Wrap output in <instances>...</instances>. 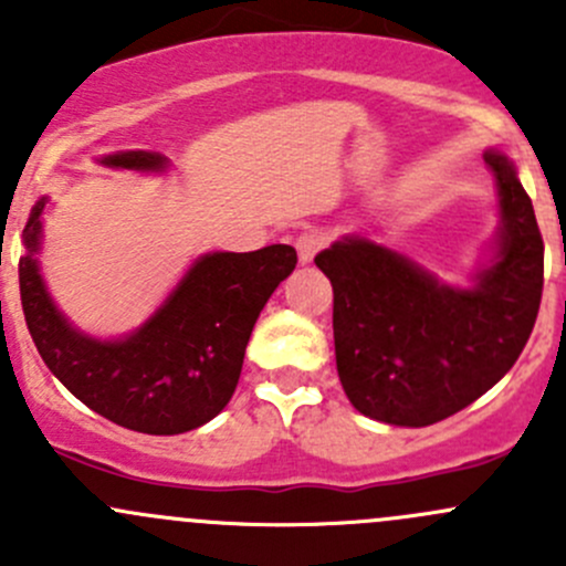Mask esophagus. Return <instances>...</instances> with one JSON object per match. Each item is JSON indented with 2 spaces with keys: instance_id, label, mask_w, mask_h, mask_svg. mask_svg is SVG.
Segmentation results:
<instances>
[{
  "instance_id": "esophagus-1",
  "label": "esophagus",
  "mask_w": 566,
  "mask_h": 566,
  "mask_svg": "<svg viewBox=\"0 0 566 566\" xmlns=\"http://www.w3.org/2000/svg\"><path fill=\"white\" fill-rule=\"evenodd\" d=\"M325 247V235L317 230H306L295 238V249H298V260L301 262H312L319 249Z\"/></svg>"
}]
</instances>
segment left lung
Returning <instances> with one entry per match:
<instances>
[{"label":"left lung","instance_id":"obj_1","mask_svg":"<svg viewBox=\"0 0 566 566\" xmlns=\"http://www.w3.org/2000/svg\"><path fill=\"white\" fill-rule=\"evenodd\" d=\"M504 213L499 260L473 290L438 284L391 249L347 238L315 256L334 287L342 389L369 419L427 427L468 408L512 369L534 331L545 243L504 156L488 153Z\"/></svg>","mask_w":566,"mask_h":566}]
</instances>
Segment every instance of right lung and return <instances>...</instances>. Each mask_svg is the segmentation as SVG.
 Returning a JSON list of instances; mask_svg holds the SVG:
<instances>
[{
    "label": "right lung",
    "mask_w": 566,
    "mask_h": 566,
    "mask_svg": "<svg viewBox=\"0 0 566 566\" xmlns=\"http://www.w3.org/2000/svg\"><path fill=\"white\" fill-rule=\"evenodd\" d=\"M104 164L161 169L156 153L130 150ZM40 210L24 230L30 254L19 260L21 306L45 367L73 397L125 430L177 436L202 427L224 410L241 378L251 328L298 254L273 243L256 251H219L197 260L167 304L134 336L98 342L78 334L51 304L32 251H38Z\"/></svg>",
    "instance_id": "1"
}]
</instances>
